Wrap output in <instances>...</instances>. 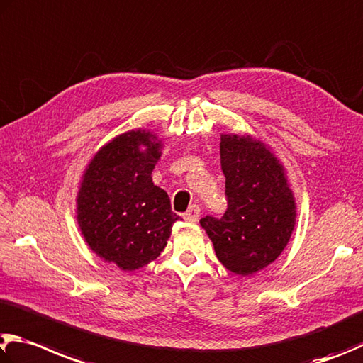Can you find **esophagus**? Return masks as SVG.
<instances>
[{
	"label": "esophagus",
	"mask_w": 363,
	"mask_h": 363,
	"mask_svg": "<svg viewBox=\"0 0 363 363\" xmlns=\"http://www.w3.org/2000/svg\"><path fill=\"white\" fill-rule=\"evenodd\" d=\"M199 217H200V206H199V204H192V206H190L186 211V213L182 214V219L187 220V222H196V220H199Z\"/></svg>",
	"instance_id": "1"
}]
</instances>
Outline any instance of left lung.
I'll list each match as a JSON object with an SVG mask.
<instances>
[{
    "instance_id": "8db88e82",
    "label": "left lung",
    "mask_w": 363,
    "mask_h": 363,
    "mask_svg": "<svg viewBox=\"0 0 363 363\" xmlns=\"http://www.w3.org/2000/svg\"><path fill=\"white\" fill-rule=\"evenodd\" d=\"M220 167L228 208L200 220L217 259L240 276L267 268L291 240L296 204L286 169L265 143L250 135H220Z\"/></svg>"
}]
</instances>
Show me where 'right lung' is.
<instances>
[{
	"instance_id": "obj_1",
	"label": "right lung",
	"mask_w": 363,
	"mask_h": 363,
	"mask_svg": "<svg viewBox=\"0 0 363 363\" xmlns=\"http://www.w3.org/2000/svg\"><path fill=\"white\" fill-rule=\"evenodd\" d=\"M162 147L149 130L118 135L91 157L79 184L76 217L85 242L123 272L155 260L179 219L152 182Z\"/></svg>"
}]
</instances>
